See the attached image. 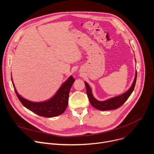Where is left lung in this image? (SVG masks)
Listing matches in <instances>:
<instances>
[{
    "instance_id": "8db88e82",
    "label": "left lung",
    "mask_w": 154,
    "mask_h": 154,
    "mask_svg": "<svg viewBox=\"0 0 154 154\" xmlns=\"http://www.w3.org/2000/svg\"><path fill=\"white\" fill-rule=\"evenodd\" d=\"M136 78H137V71L136 72L135 77H134L133 84L128 91H127L125 93L120 96L112 97V98H110L104 101H100L94 98L91 93V88L90 87L88 83L85 82L87 93L90 104L94 108L98 109L100 110H114L119 108L122 105H123L125 103V101L128 100V98L130 97L132 92L133 91L135 85H136Z\"/></svg>"
}]
</instances>
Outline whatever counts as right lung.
I'll use <instances>...</instances> for the list:
<instances>
[{
	"label": "right lung",
	"mask_w": 154,
	"mask_h": 154,
	"mask_svg": "<svg viewBox=\"0 0 154 154\" xmlns=\"http://www.w3.org/2000/svg\"><path fill=\"white\" fill-rule=\"evenodd\" d=\"M74 82L75 79L73 77L70 76L51 99L40 103L32 102L24 99L18 94L13 82L12 83L19 100L25 107L40 116L54 117L62 114L66 109L68 105L69 91Z\"/></svg>",
	"instance_id": "obj_1"
}]
</instances>
